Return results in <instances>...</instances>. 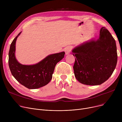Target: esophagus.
I'll use <instances>...</instances> for the list:
<instances>
[{
  "mask_svg": "<svg viewBox=\"0 0 122 122\" xmlns=\"http://www.w3.org/2000/svg\"><path fill=\"white\" fill-rule=\"evenodd\" d=\"M72 50V48L70 47V46H68L67 47H66L64 49V51H65V54L66 55H68L69 54L70 52H71Z\"/></svg>",
  "mask_w": 122,
  "mask_h": 122,
  "instance_id": "34e87169",
  "label": "esophagus"
}]
</instances>
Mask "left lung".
Returning a JSON list of instances; mask_svg holds the SVG:
<instances>
[{
  "mask_svg": "<svg viewBox=\"0 0 122 122\" xmlns=\"http://www.w3.org/2000/svg\"><path fill=\"white\" fill-rule=\"evenodd\" d=\"M76 57L75 76L82 84H102L112 75L117 63L116 42L109 30L102 27L100 36L81 44L73 50Z\"/></svg>",
  "mask_w": 122,
  "mask_h": 122,
  "instance_id": "obj_1",
  "label": "left lung"
}]
</instances>
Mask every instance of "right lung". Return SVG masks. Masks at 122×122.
Masks as SVG:
<instances>
[{"label":"right lung","mask_w":122,"mask_h":122,"mask_svg":"<svg viewBox=\"0 0 122 122\" xmlns=\"http://www.w3.org/2000/svg\"><path fill=\"white\" fill-rule=\"evenodd\" d=\"M19 33L12 42L9 51L8 64L12 75L21 85L29 89H36L48 84L52 78L56 65L64 57L62 52L48 55L35 65L21 64L15 56V44Z\"/></svg>","instance_id":"add662e5"}]
</instances>
